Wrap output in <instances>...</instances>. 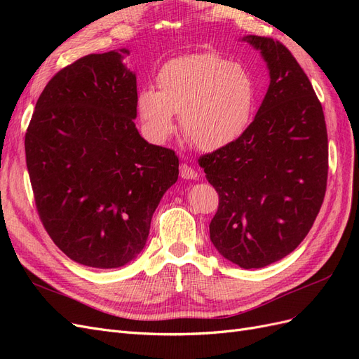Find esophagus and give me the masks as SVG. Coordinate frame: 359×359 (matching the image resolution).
Here are the masks:
<instances>
[{
  "mask_svg": "<svg viewBox=\"0 0 359 359\" xmlns=\"http://www.w3.org/2000/svg\"><path fill=\"white\" fill-rule=\"evenodd\" d=\"M180 175L184 180H196L198 178V172L194 170L191 166H189L187 163H182L180 166Z\"/></svg>",
  "mask_w": 359,
  "mask_h": 359,
  "instance_id": "1",
  "label": "esophagus"
}]
</instances>
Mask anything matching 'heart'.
Here are the masks:
<instances>
[{"instance_id":"1","label":"heart","mask_w":359,"mask_h":359,"mask_svg":"<svg viewBox=\"0 0 359 359\" xmlns=\"http://www.w3.org/2000/svg\"><path fill=\"white\" fill-rule=\"evenodd\" d=\"M158 91L144 90L137 109L148 133L168 139L178 114L189 142L214 151L240 137L256 103L253 76L241 64L215 53H191L166 62L157 76Z\"/></svg>"}]
</instances>
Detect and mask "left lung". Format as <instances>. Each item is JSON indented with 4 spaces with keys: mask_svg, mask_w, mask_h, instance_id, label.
Instances as JSON below:
<instances>
[{
    "mask_svg": "<svg viewBox=\"0 0 359 359\" xmlns=\"http://www.w3.org/2000/svg\"><path fill=\"white\" fill-rule=\"evenodd\" d=\"M244 40L266 61L269 88L244 133L198 161L219 193L211 241L250 269L283 259L311 229L327 191L328 135L322 104L290 50L271 37Z\"/></svg>",
    "mask_w": 359,
    "mask_h": 359,
    "instance_id": "obj_1",
    "label": "left lung"
}]
</instances>
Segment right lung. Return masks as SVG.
I'll use <instances>...</instances> for the list:
<instances>
[{
    "instance_id": "1",
    "label": "right lung",
    "mask_w": 359,
    "mask_h": 359,
    "mask_svg": "<svg viewBox=\"0 0 359 359\" xmlns=\"http://www.w3.org/2000/svg\"><path fill=\"white\" fill-rule=\"evenodd\" d=\"M128 50L91 53L61 69L40 94L25 133L36 208L64 255L119 268L148 240L153 214L178 180L175 151L139 135Z\"/></svg>"
}]
</instances>
